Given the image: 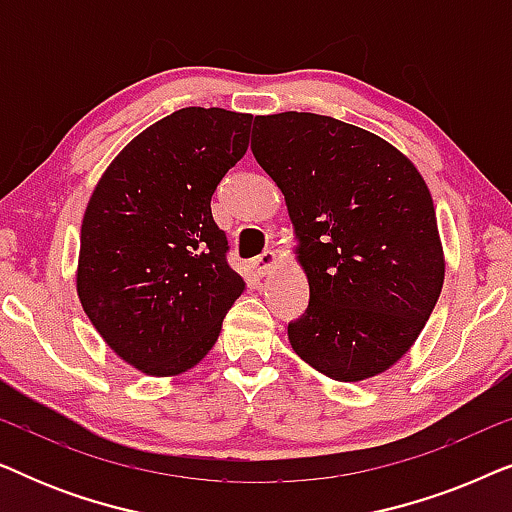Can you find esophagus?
<instances>
[{"label": "esophagus", "instance_id": "esophagus-1", "mask_svg": "<svg viewBox=\"0 0 512 512\" xmlns=\"http://www.w3.org/2000/svg\"><path fill=\"white\" fill-rule=\"evenodd\" d=\"M275 265H277L275 251H263L261 256L254 258V263H251V268H254V272H256L258 277H265V275H270L272 270H275Z\"/></svg>", "mask_w": 512, "mask_h": 512}]
</instances>
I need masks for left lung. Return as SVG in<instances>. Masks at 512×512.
I'll return each instance as SVG.
<instances>
[{"mask_svg": "<svg viewBox=\"0 0 512 512\" xmlns=\"http://www.w3.org/2000/svg\"><path fill=\"white\" fill-rule=\"evenodd\" d=\"M256 163L284 193L310 305L293 352L338 382L380 375L422 333L443 289L436 209L417 167L338 118L256 116Z\"/></svg>", "mask_w": 512, "mask_h": 512, "instance_id": "obj_1", "label": "left lung"}]
</instances>
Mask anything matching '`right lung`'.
Listing matches in <instances>:
<instances>
[{
    "label": "right lung",
    "mask_w": 512,
    "mask_h": 512,
    "mask_svg": "<svg viewBox=\"0 0 512 512\" xmlns=\"http://www.w3.org/2000/svg\"><path fill=\"white\" fill-rule=\"evenodd\" d=\"M251 114L186 107L132 139L81 223L76 291L104 342L146 375L205 359L244 291L212 195L249 146Z\"/></svg>",
    "instance_id": "add662e5"
}]
</instances>
